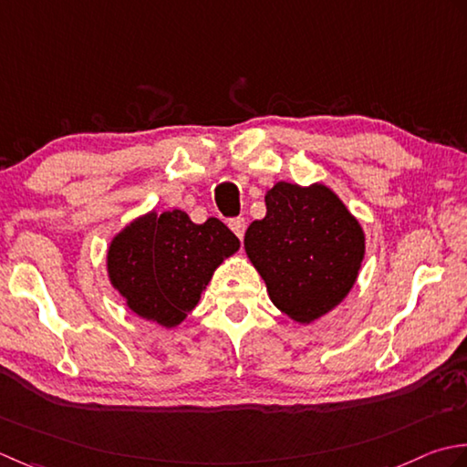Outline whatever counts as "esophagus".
Segmentation results:
<instances>
[{
	"label": "esophagus",
	"mask_w": 467,
	"mask_h": 467,
	"mask_svg": "<svg viewBox=\"0 0 467 467\" xmlns=\"http://www.w3.org/2000/svg\"><path fill=\"white\" fill-rule=\"evenodd\" d=\"M227 225H230V230L237 237H240V240H244V232H245V220H244V217H234V220H230V223H227Z\"/></svg>",
	"instance_id": "34e87169"
}]
</instances>
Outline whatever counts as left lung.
I'll list each match as a JSON object with an SVG mask.
<instances>
[{"label":"left lung","mask_w":467,"mask_h":467,"mask_svg":"<svg viewBox=\"0 0 467 467\" xmlns=\"http://www.w3.org/2000/svg\"><path fill=\"white\" fill-rule=\"evenodd\" d=\"M244 247L274 306L310 325L348 296L365 260V230L325 183L278 181Z\"/></svg>","instance_id":"obj_1"}]
</instances>
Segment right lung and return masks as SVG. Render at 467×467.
<instances>
[{"label": "right lung", "mask_w": 467, "mask_h": 467, "mask_svg": "<svg viewBox=\"0 0 467 467\" xmlns=\"http://www.w3.org/2000/svg\"><path fill=\"white\" fill-rule=\"evenodd\" d=\"M240 240L217 217L193 223L181 209L129 222L107 250L110 286L139 318L175 328L187 318Z\"/></svg>", "instance_id": "1"}]
</instances>
